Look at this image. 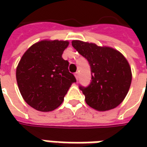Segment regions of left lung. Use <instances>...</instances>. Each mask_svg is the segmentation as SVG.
I'll return each mask as SVG.
<instances>
[{"mask_svg": "<svg viewBox=\"0 0 147 147\" xmlns=\"http://www.w3.org/2000/svg\"><path fill=\"white\" fill-rule=\"evenodd\" d=\"M69 44L68 41L42 40L31 46L20 59L17 84L23 99L33 109L42 112L57 109L76 82L69 62L62 58Z\"/></svg>", "mask_w": 147, "mask_h": 147, "instance_id": "1", "label": "left lung"}]
</instances>
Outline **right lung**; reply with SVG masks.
Returning <instances> with one entry per match:
<instances>
[{"label": "right lung", "instance_id": "obj_1", "mask_svg": "<svg viewBox=\"0 0 147 147\" xmlns=\"http://www.w3.org/2000/svg\"><path fill=\"white\" fill-rule=\"evenodd\" d=\"M92 45L88 43L82 46L78 51L89 62L92 76L89 86L80 87V89L86 103L92 109L112 110L121 104L128 92L132 82L131 68L120 53H100L94 50Z\"/></svg>", "mask_w": 147, "mask_h": 147}]
</instances>
